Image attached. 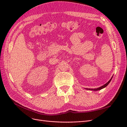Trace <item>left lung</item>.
<instances>
[{
	"label": "left lung",
	"instance_id": "1",
	"mask_svg": "<svg viewBox=\"0 0 127 127\" xmlns=\"http://www.w3.org/2000/svg\"><path fill=\"white\" fill-rule=\"evenodd\" d=\"M112 78H111L110 79V80H109V81L108 82H107V83H106L105 84H104V85H103L102 86L99 87V88H95V89H88V90H92V91H98V90H100L102 89V88H104V87H105L106 86H107V85H108V84L110 83L111 80V79H112Z\"/></svg>",
	"mask_w": 127,
	"mask_h": 127
}]
</instances>
